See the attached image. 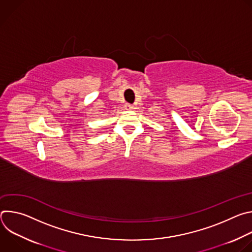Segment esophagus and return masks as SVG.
Here are the masks:
<instances>
[{"instance_id":"1","label":"esophagus","mask_w":252,"mask_h":252,"mask_svg":"<svg viewBox=\"0 0 252 252\" xmlns=\"http://www.w3.org/2000/svg\"><path fill=\"white\" fill-rule=\"evenodd\" d=\"M132 109V104H130V103H126L125 104V110L126 111H130Z\"/></svg>"}]
</instances>
